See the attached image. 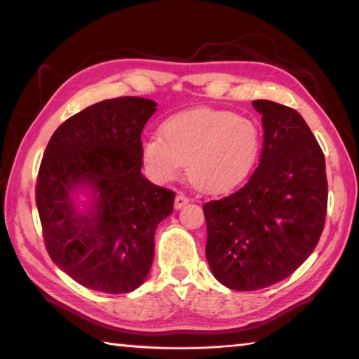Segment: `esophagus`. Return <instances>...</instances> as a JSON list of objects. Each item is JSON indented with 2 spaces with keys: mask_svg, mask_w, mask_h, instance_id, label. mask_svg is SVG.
Wrapping results in <instances>:
<instances>
[{
  "mask_svg": "<svg viewBox=\"0 0 359 359\" xmlns=\"http://www.w3.org/2000/svg\"><path fill=\"white\" fill-rule=\"evenodd\" d=\"M188 201H190V198H188L187 194L177 193V196H175V201H174V208L175 209H182L185 204H188Z\"/></svg>",
  "mask_w": 359,
  "mask_h": 359,
  "instance_id": "1",
  "label": "esophagus"
}]
</instances>
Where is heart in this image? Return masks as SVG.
I'll list each match as a JSON object with an SVG mask.
<instances>
[{"label": "heart", "instance_id": "1", "mask_svg": "<svg viewBox=\"0 0 359 359\" xmlns=\"http://www.w3.org/2000/svg\"><path fill=\"white\" fill-rule=\"evenodd\" d=\"M263 135L257 121L233 112L194 109L168 118L160 139L144 144L154 177L169 180L187 165V177L201 191H224L244 180L258 160Z\"/></svg>", "mask_w": 359, "mask_h": 359}]
</instances>
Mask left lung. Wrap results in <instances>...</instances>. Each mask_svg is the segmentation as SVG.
<instances>
[{
    "mask_svg": "<svg viewBox=\"0 0 359 359\" xmlns=\"http://www.w3.org/2000/svg\"><path fill=\"white\" fill-rule=\"evenodd\" d=\"M263 150L248 182L203 205L205 257L215 278L236 291L283 280L317 247L327 208L323 150L299 112L257 100Z\"/></svg>",
    "mask_w": 359,
    "mask_h": 359,
    "instance_id": "obj_1",
    "label": "left lung"
}]
</instances>
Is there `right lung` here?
Segmentation results:
<instances>
[{"mask_svg": "<svg viewBox=\"0 0 359 359\" xmlns=\"http://www.w3.org/2000/svg\"><path fill=\"white\" fill-rule=\"evenodd\" d=\"M156 102L137 96L104 100L72 115L42 156L36 205L48 257L77 283L130 293L147 277L158 223L175 193L141 174V133ZM92 186L94 204L79 212L70 194Z\"/></svg>", "mask_w": 359, "mask_h": 359, "instance_id": "1", "label": "right lung"}]
</instances>
